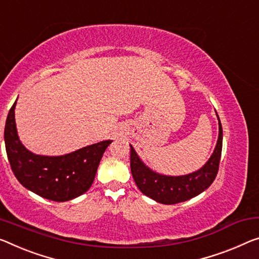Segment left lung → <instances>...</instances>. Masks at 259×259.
<instances>
[{
    "instance_id": "obj_1",
    "label": "left lung",
    "mask_w": 259,
    "mask_h": 259,
    "mask_svg": "<svg viewBox=\"0 0 259 259\" xmlns=\"http://www.w3.org/2000/svg\"><path fill=\"white\" fill-rule=\"evenodd\" d=\"M219 119V117H218ZM222 150V126L219 119V139L214 153L207 163L196 172L185 176L158 175L143 164L131 146V171L135 184L143 194L165 205L186 201L209 188L215 180Z\"/></svg>"
}]
</instances>
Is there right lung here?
Listing matches in <instances>:
<instances>
[{"mask_svg": "<svg viewBox=\"0 0 259 259\" xmlns=\"http://www.w3.org/2000/svg\"><path fill=\"white\" fill-rule=\"evenodd\" d=\"M15 106L8 113L5 141L8 160L18 182L35 194L53 201H67L90 189L111 140L91 145L63 156H41L27 150L19 141Z\"/></svg>", "mask_w": 259, "mask_h": 259, "instance_id": "right-lung-1", "label": "right lung"}]
</instances>
